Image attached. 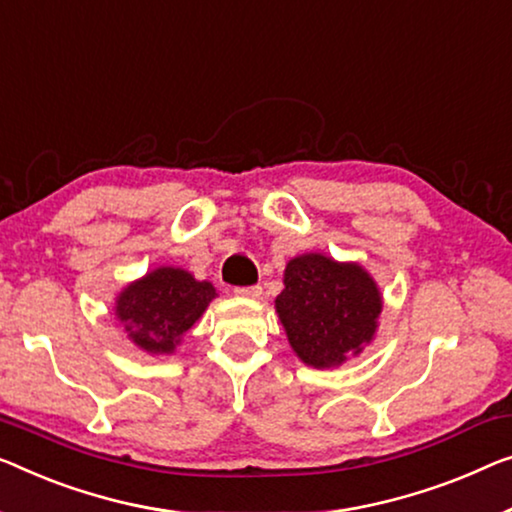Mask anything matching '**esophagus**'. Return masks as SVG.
I'll return each instance as SVG.
<instances>
[{"label": "esophagus", "instance_id": "1", "mask_svg": "<svg viewBox=\"0 0 512 512\" xmlns=\"http://www.w3.org/2000/svg\"><path fill=\"white\" fill-rule=\"evenodd\" d=\"M234 294H236V296H243V299H259V294H262V287H259V285L236 287Z\"/></svg>", "mask_w": 512, "mask_h": 512}]
</instances>
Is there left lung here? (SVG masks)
Masks as SVG:
<instances>
[{
    "mask_svg": "<svg viewBox=\"0 0 512 512\" xmlns=\"http://www.w3.org/2000/svg\"><path fill=\"white\" fill-rule=\"evenodd\" d=\"M276 312L296 356L312 368H335L358 356L377 333L381 294L356 262L322 253L289 259Z\"/></svg>",
    "mask_w": 512,
    "mask_h": 512,
    "instance_id": "1",
    "label": "left lung"
}]
</instances>
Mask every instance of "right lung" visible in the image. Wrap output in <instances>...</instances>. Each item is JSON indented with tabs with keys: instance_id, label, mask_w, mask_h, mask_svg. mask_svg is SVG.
Returning <instances> with one entry per match:
<instances>
[{
	"instance_id": "add662e5",
	"label": "right lung",
	"mask_w": 512,
	"mask_h": 512,
	"mask_svg": "<svg viewBox=\"0 0 512 512\" xmlns=\"http://www.w3.org/2000/svg\"><path fill=\"white\" fill-rule=\"evenodd\" d=\"M213 299L216 289L211 282L195 280L174 266H158L121 289L114 315L131 342L144 352L172 354Z\"/></svg>"
}]
</instances>
